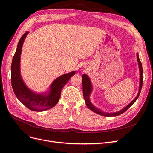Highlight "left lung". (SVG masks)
I'll return each instance as SVG.
<instances>
[{
	"instance_id": "left-lung-1",
	"label": "left lung",
	"mask_w": 153,
	"mask_h": 153,
	"mask_svg": "<svg viewBox=\"0 0 153 153\" xmlns=\"http://www.w3.org/2000/svg\"><path fill=\"white\" fill-rule=\"evenodd\" d=\"M137 61L138 62V65H139V69H140V87H139V91H138V94L136 98L134 99L131 102L129 103L127 106L124 108L123 110H121V111L117 112H115V113H105L102 112V111L96 108V107L92 105V103H91V101L89 100V96L91 94V92L92 91V87H91V81L89 80V77H88L85 74L82 75V86H83V95H84V98L85 101V103L87 106V107L89 108L90 110H91L92 111H93L94 112L100 114L101 115H103V116H106V117H110V116H117V115H121L123 113H124L130 107V106L135 102V101L137 100V98H138V96L140 95V91L142 89V84H143V78H142V73H143V70H142V63L140 61L139 57H138V55L137 54Z\"/></svg>"
}]
</instances>
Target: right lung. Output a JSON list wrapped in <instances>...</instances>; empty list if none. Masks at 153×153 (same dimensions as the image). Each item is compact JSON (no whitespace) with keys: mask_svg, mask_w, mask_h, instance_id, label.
Wrapping results in <instances>:
<instances>
[{"mask_svg":"<svg viewBox=\"0 0 153 153\" xmlns=\"http://www.w3.org/2000/svg\"><path fill=\"white\" fill-rule=\"evenodd\" d=\"M29 32L22 36L17 45L16 52L14 55L11 64V85L14 92L20 101L27 108L35 112H42L47 110L56 105L61 96V91L71 77L76 71H72L58 77L50 86V91L48 95L34 93L27 88L23 82L20 73V55L26 36Z\"/></svg>","mask_w":153,"mask_h":153,"instance_id":"obj_1","label":"right lung"}]
</instances>
